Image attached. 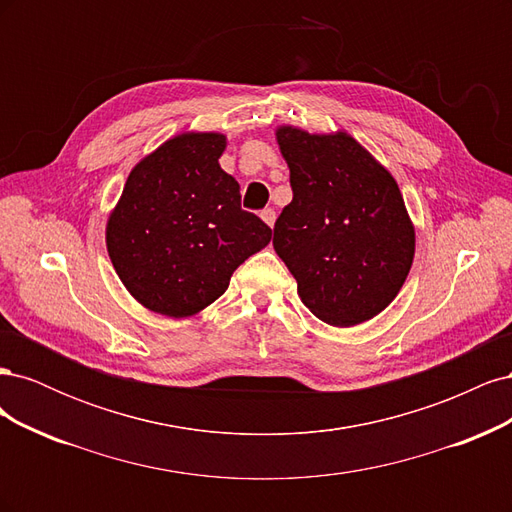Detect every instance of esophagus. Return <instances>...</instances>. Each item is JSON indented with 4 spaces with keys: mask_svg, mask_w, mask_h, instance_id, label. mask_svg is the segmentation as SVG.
<instances>
[{
    "mask_svg": "<svg viewBox=\"0 0 512 512\" xmlns=\"http://www.w3.org/2000/svg\"><path fill=\"white\" fill-rule=\"evenodd\" d=\"M260 218H262V222H265L269 228H273V224H275V211L273 209H265L260 213Z\"/></svg>",
    "mask_w": 512,
    "mask_h": 512,
    "instance_id": "34e87169",
    "label": "esophagus"
}]
</instances>
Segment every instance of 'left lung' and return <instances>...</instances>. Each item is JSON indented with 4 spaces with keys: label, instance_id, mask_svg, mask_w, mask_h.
Segmentation results:
<instances>
[{
    "label": "left lung",
    "instance_id": "obj_1",
    "mask_svg": "<svg viewBox=\"0 0 512 512\" xmlns=\"http://www.w3.org/2000/svg\"><path fill=\"white\" fill-rule=\"evenodd\" d=\"M290 168L292 203L273 247L305 307L331 327L378 316L404 286L414 224L393 175L348 132L275 130Z\"/></svg>",
    "mask_w": 512,
    "mask_h": 512
}]
</instances>
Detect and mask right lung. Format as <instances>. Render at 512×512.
Returning <instances> with one entry per match:
<instances>
[{"mask_svg": "<svg viewBox=\"0 0 512 512\" xmlns=\"http://www.w3.org/2000/svg\"><path fill=\"white\" fill-rule=\"evenodd\" d=\"M220 132H183L138 162L106 222V250L123 286L151 312L188 318L226 292L235 269L271 241L241 209L224 173Z\"/></svg>", "mask_w": 512, "mask_h": 512, "instance_id": "1", "label": "right lung"}]
</instances>
